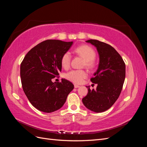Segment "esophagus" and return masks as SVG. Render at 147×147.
<instances>
[{"mask_svg":"<svg viewBox=\"0 0 147 147\" xmlns=\"http://www.w3.org/2000/svg\"><path fill=\"white\" fill-rule=\"evenodd\" d=\"M74 87H75V88H78L80 87V86L78 85V84H74Z\"/></svg>","mask_w":147,"mask_h":147,"instance_id":"34e87169","label":"esophagus"}]
</instances>
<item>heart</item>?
<instances>
[{
	"label": "heart",
	"instance_id": "1",
	"mask_svg": "<svg viewBox=\"0 0 147 147\" xmlns=\"http://www.w3.org/2000/svg\"><path fill=\"white\" fill-rule=\"evenodd\" d=\"M75 52L80 55L86 61V65L88 67L92 66V61L96 57V53L92 48L87 45H82L75 49ZM71 55L69 52H66L61 58V65L64 69H67L70 66ZM87 77V73L83 70H72L65 75L66 78L75 83H80L83 80Z\"/></svg>",
	"mask_w": 147,
	"mask_h": 147
}]
</instances>
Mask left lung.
Returning a JSON list of instances; mask_svg holds the SVG:
<instances>
[{"mask_svg": "<svg viewBox=\"0 0 147 147\" xmlns=\"http://www.w3.org/2000/svg\"><path fill=\"white\" fill-rule=\"evenodd\" d=\"M94 46L98 52V68L91 81L97 84L96 90L86 86L88 94L82 99L86 107L96 113L109 109L119 97L126 77V65L115 49L97 40L86 41Z\"/></svg>", "mask_w": 147, "mask_h": 147, "instance_id": "obj_1", "label": "left lung"}]
</instances>
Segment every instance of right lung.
<instances>
[{"label": "right lung", "instance_id": "1", "mask_svg": "<svg viewBox=\"0 0 147 147\" xmlns=\"http://www.w3.org/2000/svg\"><path fill=\"white\" fill-rule=\"evenodd\" d=\"M73 42L47 40L40 43L26 54L21 64L22 86L35 108L51 113L63 106L74 85L65 79L52 82L61 71V58Z\"/></svg>", "mask_w": 147, "mask_h": 147}]
</instances>
